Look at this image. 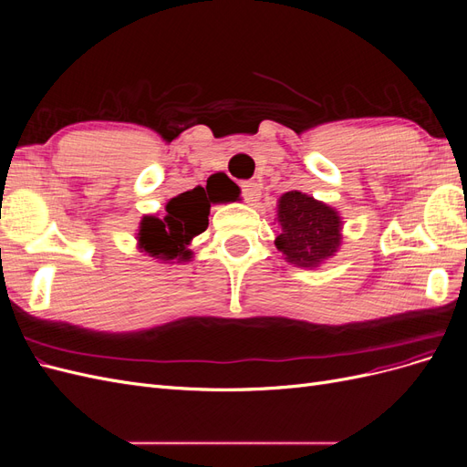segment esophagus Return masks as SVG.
<instances>
[{
	"instance_id": "34e87169",
	"label": "esophagus",
	"mask_w": 467,
	"mask_h": 467,
	"mask_svg": "<svg viewBox=\"0 0 467 467\" xmlns=\"http://www.w3.org/2000/svg\"><path fill=\"white\" fill-rule=\"evenodd\" d=\"M242 194L244 199L249 202V204H255L259 201V194H261V189L255 181H244L242 182Z\"/></svg>"
}]
</instances>
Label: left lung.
Instances as JSON below:
<instances>
[{
  "instance_id": "obj_1",
  "label": "left lung",
  "mask_w": 467,
  "mask_h": 467,
  "mask_svg": "<svg viewBox=\"0 0 467 467\" xmlns=\"http://www.w3.org/2000/svg\"><path fill=\"white\" fill-rule=\"evenodd\" d=\"M276 222V249L288 263L317 266L331 257L341 244V218L337 212L312 196L290 191L280 196Z\"/></svg>"
}]
</instances>
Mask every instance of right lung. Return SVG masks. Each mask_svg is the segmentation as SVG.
<instances>
[{
	"mask_svg": "<svg viewBox=\"0 0 467 467\" xmlns=\"http://www.w3.org/2000/svg\"><path fill=\"white\" fill-rule=\"evenodd\" d=\"M165 210L167 214L161 220L144 216L138 234L140 247L163 261L191 259L189 242L208 228L210 201L204 189L196 187L175 196Z\"/></svg>",
	"mask_w": 467,
	"mask_h": 467,
	"instance_id": "1",
	"label": "right lung"
}]
</instances>
